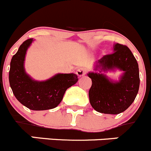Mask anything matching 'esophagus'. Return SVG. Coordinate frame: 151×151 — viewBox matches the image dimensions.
<instances>
[{
    "label": "esophagus",
    "mask_w": 151,
    "mask_h": 151,
    "mask_svg": "<svg viewBox=\"0 0 151 151\" xmlns=\"http://www.w3.org/2000/svg\"><path fill=\"white\" fill-rule=\"evenodd\" d=\"M86 73H87V70L84 68H79L77 70L76 74L78 75L79 77H82L84 76H85Z\"/></svg>",
    "instance_id": "obj_1"
}]
</instances>
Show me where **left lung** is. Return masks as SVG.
I'll use <instances>...</instances> for the list:
<instances>
[{
    "instance_id": "obj_1",
    "label": "left lung",
    "mask_w": 151,
    "mask_h": 151,
    "mask_svg": "<svg viewBox=\"0 0 151 151\" xmlns=\"http://www.w3.org/2000/svg\"><path fill=\"white\" fill-rule=\"evenodd\" d=\"M119 68L124 73L119 82H113L101 73ZM89 73L92 86L89 99L93 108L106 114H119L127 110L135 100L139 88V65L130 49L116 44L113 52L105 55L96 62L95 70Z\"/></svg>"
}]
</instances>
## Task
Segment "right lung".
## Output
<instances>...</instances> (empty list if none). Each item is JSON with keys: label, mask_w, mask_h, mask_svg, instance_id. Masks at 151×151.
<instances>
[{"label": "right lung", "mask_w": 151, "mask_h": 151, "mask_svg": "<svg viewBox=\"0 0 151 151\" xmlns=\"http://www.w3.org/2000/svg\"><path fill=\"white\" fill-rule=\"evenodd\" d=\"M32 41V38L24 41L12 56L9 73L10 87L18 101L30 110L55 108L61 101L66 90L78 81V76L58 73L47 81L32 79L24 69L27 50Z\"/></svg>", "instance_id": "1"}]
</instances>
